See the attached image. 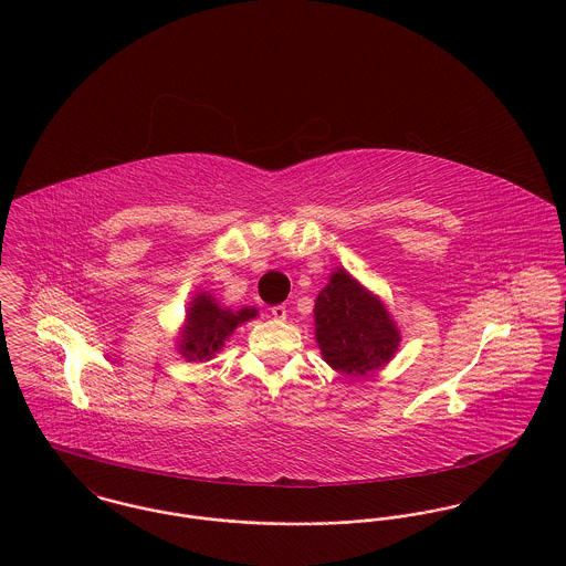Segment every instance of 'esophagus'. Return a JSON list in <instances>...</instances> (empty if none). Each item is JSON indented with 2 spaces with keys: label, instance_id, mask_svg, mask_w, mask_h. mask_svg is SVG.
I'll return each mask as SVG.
<instances>
[{
  "label": "esophagus",
  "instance_id": "obj_1",
  "mask_svg": "<svg viewBox=\"0 0 566 566\" xmlns=\"http://www.w3.org/2000/svg\"><path fill=\"white\" fill-rule=\"evenodd\" d=\"M270 312H272V318H274V321H285V318H287V310H285L283 305H276V307H272Z\"/></svg>",
  "mask_w": 566,
  "mask_h": 566
}]
</instances>
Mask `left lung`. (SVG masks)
I'll return each instance as SVG.
<instances>
[{
	"instance_id": "left-lung-1",
	"label": "left lung",
	"mask_w": 566,
	"mask_h": 566,
	"mask_svg": "<svg viewBox=\"0 0 566 566\" xmlns=\"http://www.w3.org/2000/svg\"><path fill=\"white\" fill-rule=\"evenodd\" d=\"M316 342L337 373L359 377L386 366L401 344V331L379 296L337 268L316 298Z\"/></svg>"
}]
</instances>
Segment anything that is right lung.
<instances>
[{
  "label": "right lung",
  "instance_id": "1",
  "mask_svg": "<svg viewBox=\"0 0 566 566\" xmlns=\"http://www.w3.org/2000/svg\"><path fill=\"white\" fill-rule=\"evenodd\" d=\"M256 318L254 307H242L240 312H231L220 307L216 298L207 292L196 294L187 310L185 326L178 339V350L189 361L211 359L227 342V337L240 326Z\"/></svg>",
  "mask_w": 566,
  "mask_h": 566
}]
</instances>
